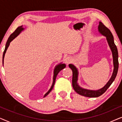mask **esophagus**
Segmentation results:
<instances>
[{
  "label": "esophagus",
  "mask_w": 122,
  "mask_h": 122,
  "mask_svg": "<svg viewBox=\"0 0 122 122\" xmlns=\"http://www.w3.org/2000/svg\"><path fill=\"white\" fill-rule=\"evenodd\" d=\"M71 61H72V58H71V56H67V57H66L64 59L65 63L67 64L71 63Z\"/></svg>",
  "instance_id": "obj_1"
}]
</instances>
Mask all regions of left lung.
<instances>
[{
  "label": "left lung",
  "mask_w": 122,
  "mask_h": 122,
  "mask_svg": "<svg viewBox=\"0 0 122 122\" xmlns=\"http://www.w3.org/2000/svg\"><path fill=\"white\" fill-rule=\"evenodd\" d=\"M98 30L102 34L103 36H106L107 37V40L108 43V44L111 48V49L112 52L113 58V64H114V71L112 74V76L108 82L107 83V84L104 87L102 88L101 89L98 90V91H91V90L85 89L78 86L77 83L78 80V71L76 69V66L73 64H69V67L73 71V77H72V86L73 89L78 94H79L81 96H83L87 97H98L101 96L102 94H103L105 92H106L108 88L111 86L112 83L114 81L116 78L117 74L118 66H119V63H118V53L117 48L114 44V39H113V36L112 34L111 31L108 29L107 27H106L104 24L102 22H99V25L98 26Z\"/></svg>",
  "instance_id": "8db88e82"
}]
</instances>
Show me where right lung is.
<instances>
[{"label": "right lung", "instance_id": "1", "mask_svg": "<svg viewBox=\"0 0 122 122\" xmlns=\"http://www.w3.org/2000/svg\"><path fill=\"white\" fill-rule=\"evenodd\" d=\"M23 26H19V27H18L16 28L14 32H13L12 34H11L10 36L8 38V41H7V42L6 43V45H5V49H4V52H3V62H4V56H5V54L6 53V50H7L8 46H9V44H10V43L11 42V41H13V39H14L19 34V33L21 32V31L23 30V29H24V28H22ZM66 67V64H60L59 65H58L57 66H56V67L54 69V76H53V84L52 86H51V89H50L49 91L47 93H46V94L44 95V97H46L47 95L49 94V93L51 92V91L52 90V89L53 88V86H54V84H55V81H56V76H57V75L59 72L61 71L63 69H64V68Z\"/></svg>", "mask_w": 122, "mask_h": 122}]
</instances>
